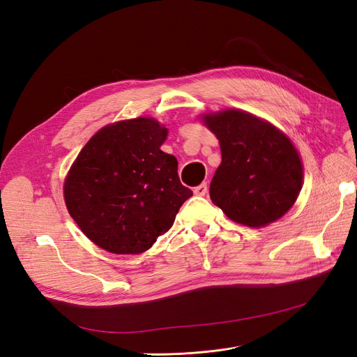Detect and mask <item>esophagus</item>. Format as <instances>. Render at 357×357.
Segmentation results:
<instances>
[{"label":"esophagus","mask_w":357,"mask_h":357,"mask_svg":"<svg viewBox=\"0 0 357 357\" xmlns=\"http://www.w3.org/2000/svg\"><path fill=\"white\" fill-rule=\"evenodd\" d=\"M207 190H208L207 183H201L199 186H197L195 189H193V193H195V195H198V197H204L205 193H207Z\"/></svg>","instance_id":"obj_1"}]
</instances>
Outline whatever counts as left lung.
I'll list each match as a JSON object with an SVG mask.
<instances>
[{"instance_id": "left-lung-1", "label": "left lung", "mask_w": 357, "mask_h": 357, "mask_svg": "<svg viewBox=\"0 0 357 357\" xmlns=\"http://www.w3.org/2000/svg\"><path fill=\"white\" fill-rule=\"evenodd\" d=\"M219 138L222 164L210 198L228 218L261 228L284 215L302 188V164L290 139L268 122L240 110L205 114Z\"/></svg>"}]
</instances>
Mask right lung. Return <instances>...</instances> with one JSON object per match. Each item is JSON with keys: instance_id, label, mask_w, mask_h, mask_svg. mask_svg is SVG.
<instances>
[{"instance_id": "obj_1", "label": "right lung", "mask_w": 357, "mask_h": 357, "mask_svg": "<svg viewBox=\"0 0 357 357\" xmlns=\"http://www.w3.org/2000/svg\"><path fill=\"white\" fill-rule=\"evenodd\" d=\"M167 134L155 119L117 122L96 132L73 164L63 185L67 208L104 250H149L192 197L180 183L177 159L160 150Z\"/></svg>"}]
</instances>
